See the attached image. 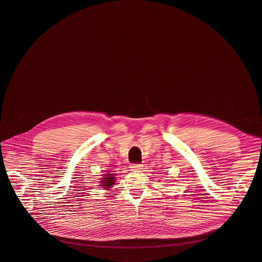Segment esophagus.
I'll use <instances>...</instances> for the list:
<instances>
[{
    "label": "esophagus",
    "mask_w": 262,
    "mask_h": 262,
    "mask_svg": "<svg viewBox=\"0 0 262 262\" xmlns=\"http://www.w3.org/2000/svg\"><path fill=\"white\" fill-rule=\"evenodd\" d=\"M143 169L142 164H138V163H132L130 164V170L133 172H140Z\"/></svg>",
    "instance_id": "esophagus-1"
}]
</instances>
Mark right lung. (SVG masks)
<instances>
[{
	"mask_svg": "<svg viewBox=\"0 0 262 262\" xmlns=\"http://www.w3.org/2000/svg\"><path fill=\"white\" fill-rule=\"evenodd\" d=\"M104 177L103 179H101V186H103V188H105V189H108V188H111L112 186H114L115 184V181H116V179H115V174H111V173H107V174H104L103 175Z\"/></svg>",
	"mask_w": 262,
	"mask_h": 262,
	"instance_id": "add662e5",
	"label": "right lung"
}]
</instances>
